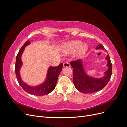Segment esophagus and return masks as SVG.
<instances>
[{"instance_id": "34e87169", "label": "esophagus", "mask_w": 127, "mask_h": 127, "mask_svg": "<svg viewBox=\"0 0 127 127\" xmlns=\"http://www.w3.org/2000/svg\"><path fill=\"white\" fill-rule=\"evenodd\" d=\"M64 67H70V64L68 62H65L64 64Z\"/></svg>"}]
</instances>
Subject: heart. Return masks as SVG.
<instances>
[{
  "instance_id": "1",
  "label": "heart",
  "mask_w": 127,
  "mask_h": 127,
  "mask_svg": "<svg viewBox=\"0 0 127 127\" xmlns=\"http://www.w3.org/2000/svg\"><path fill=\"white\" fill-rule=\"evenodd\" d=\"M82 42L79 41H74L67 43L64 48V51L68 53H71L78 50L77 56L81 57L85 54L87 50V45L83 44L82 45Z\"/></svg>"
}]
</instances>
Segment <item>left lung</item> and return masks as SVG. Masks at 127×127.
Here are the masks:
<instances>
[{
	"label": "left lung",
	"mask_w": 127,
	"mask_h": 127,
	"mask_svg": "<svg viewBox=\"0 0 127 127\" xmlns=\"http://www.w3.org/2000/svg\"><path fill=\"white\" fill-rule=\"evenodd\" d=\"M96 49H104V47L99 44ZM106 59L108 61L107 66L108 70L105 71V76L101 78H94L85 74L83 67L82 61L78 59L71 61L70 64L73 69V82L75 87L83 93H91L101 90L104 87L110 80L112 75V63L109 55H107Z\"/></svg>",
	"instance_id": "1"
}]
</instances>
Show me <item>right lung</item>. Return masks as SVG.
<instances>
[{
    "label": "right lung",
    "mask_w": 127,
    "mask_h": 127,
    "mask_svg": "<svg viewBox=\"0 0 127 127\" xmlns=\"http://www.w3.org/2000/svg\"><path fill=\"white\" fill-rule=\"evenodd\" d=\"M30 43V42L29 41H27L20 49L17 55L15 68L17 79L19 84L22 87L23 89L25 92H28V93L36 96H43L47 95L51 92L55 88L58 77L60 71L62 70L63 64L61 63L56 67H49L47 79H46L45 82L42 85L36 87H31L26 85L21 80L20 75V70L22 64L21 56L23 52L25 47Z\"/></svg>",
    "instance_id": "1"
}]
</instances>
